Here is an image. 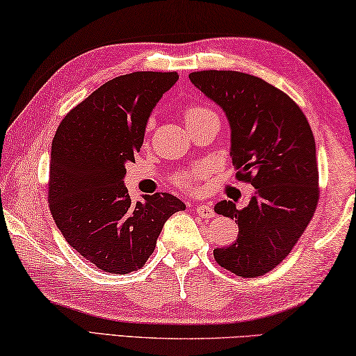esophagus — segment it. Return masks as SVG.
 I'll return each instance as SVG.
<instances>
[{
  "label": "esophagus",
  "mask_w": 356,
  "mask_h": 356,
  "mask_svg": "<svg viewBox=\"0 0 356 356\" xmlns=\"http://www.w3.org/2000/svg\"><path fill=\"white\" fill-rule=\"evenodd\" d=\"M196 213L199 216H202L205 219H210L215 216V210L211 209V205H207V204H200L196 207Z\"/></svg>",
  "instance_id": "esophagus-1"
}]
</instances>
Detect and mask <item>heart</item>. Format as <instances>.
I'll return each instance as SVG.
<instances>
[{"label":"heart","instance_id":"obj_1","mask_svg":"<svg viewBox=\"0 0 356 356\" xmlns=\"http://www.w3.org/2000/svg\"><path fill=\"white\" fill-rule=\"evenodd\" d=\"M211 116H216V115L213 113L210 108H207L204 106H193L190 108H186V111L184 112V120H185L186 127L195 124V122H197L200 120L211 118ZM205 174H207V168L202 166V165H197L195 168H191L190 171H185L182 174H179L176 182L180 186H184V188L191 190V188H195L197 180L205 177Z\"/></svg>","mask_w":356,"mask_h":356}]
</instances>
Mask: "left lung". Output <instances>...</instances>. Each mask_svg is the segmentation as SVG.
Returning a JSON list of instances; mask_svg holds the SVG:
<instances>
[{
  "instance_id": "1",
  "label": "left lung",
  "mask_w": 356,
  "mask_h": 356,
  "mask_svg": "<svg viewBox=\"0 0 356 356\" xmlns=\"http://www.w3.org/2000/svg\"><path fill=\"white\" fill-rule=\"evenodd\" d=\"M190 81L222 108L230 126V159L255 193L244 209L215 205L235 219L238 238L213 255L238 277H258L285 260L318 205L316 143L300 107L282 90L241 71H195Z\"/></svg>"
}]
</instances>
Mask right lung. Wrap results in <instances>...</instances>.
<instances>
[{
	"instance_id": "obj_1",
	"label": "right lung",
	"mask_w": 356,
	"mask_h": 356,
	"mask_svg": "<svg viewBox=\"0 0 356 356\" xmlns=\"http://www.w3.org/2000/svg\"><path fill=\"white\" fill-rule=\"evenodd\" d=\"M179 74L135 71L106 82L57 127L49 163V210L74 250L106 273L145 266L168 218L185 210L170 193L134 204L126 163L143 145L147 120Z\"/></svg>"
}]
</instances>
